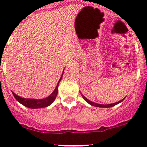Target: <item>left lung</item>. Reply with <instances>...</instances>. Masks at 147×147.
Instances as JSON below:
<instances>
[{"instance_id": "1", "label": "left lung", "mask_w": 147, "mask_h": 147, "mask_svg": "<svg viewBox=\"0 0 147 147\" xmlns=\"http://www.w3.org/2000/svg\"><path fill=\"white\" fill-rule=\"evenodd\" d=\"M82 96H83V98H84L85 101H86V102H88L89 104V105H90L91 106H94V107H102V108H109V107H114L115 106V105H117V104H120V102H122V101H123V100L125 98V97L124 98H123L122 100H120V101H117V102H115V103H113V104H109V105H99V104H97V103H95V102H93V101H90V100L88 99L87 98H86V97L84 96L82 94Z\"/></svg>"}]
</instances>
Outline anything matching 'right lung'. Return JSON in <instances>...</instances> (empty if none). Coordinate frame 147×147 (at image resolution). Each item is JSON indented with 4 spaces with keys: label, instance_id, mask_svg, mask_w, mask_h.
I'll use <instances>...</instances> for the list:
<instances>
[{
    "label": "right lung",
    "instance_id": "right-lung-1",
    "mask_svg": "<svg viewBox=\"0 0 147 147\" xmlns=\"http://www.w3.org/2000/svg\"><path fill=\"white\" fill-rule=\"evenodd\" d=\"M64 74V70H63L62 74H61V76L59 80L58 83L57 85V87L54 89L53 92L51 94L50 96H49L48 97L44 98H41V99H35V98H22V97L19 96L16 94H15L14 93L12 92L13 96L15 97V98L16 99V101H19L20 104H22V105H24L26 107L30 108V109H39V108H43L46 107H49V105H51L52 103L54 101L55 98L57 97V94H58V86L59 84V82L61 81V78H62V75Z\"/></svg>",
    "mask_w": 147,
    "mask_h": 147
}]
</instances>
